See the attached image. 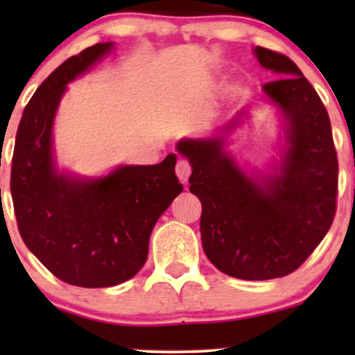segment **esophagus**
Masks as SVG:
<instances>
[{"mask_svg":"<svg viewBox=\"0 0 355 355\" xmlns=\"http://www.w3.org/2000/svg\"><path fill=\"white\" fill-rule=\"evenodd\" d=\"M175 171H177L178 180L184 182V184H185V182L189 180V177H191L192 168H191V164H189L187 159H178L177 166H175Z\"/></svg>","mask_w":355,"mask_h":355,"instance_id":"34e87169","label":"esophagus"}]
</instances>
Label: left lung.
<instances>
[{
  "instance_id": "left-lung-1",
  "label": "left lung",
  "mask_w": 355,
  "mask_h": 355,
  "mask_svg": "<svg viewBox=\"0 0 355 355\" xmlns=\"http://www.w3.org/2000/svg\"><path fill=\"white\" fill-rule=\"evenodd\" d=\"M257 62L278 80L263 92L282 113L284 146L271 173H247L227 151V135L182 139L191 192L202 204L200 239L207 259L241 280H271L295 271L330 230L336 207L338 159L328 111L299 67L280 53L254 48Z\"/></svg>"
}]
</instances>
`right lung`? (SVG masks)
I'll return each instance as SVG.
<instances>
[{"instance_id":"1","label":"right lung","mask_w":355,"mask_h":355,"mask_svg":"<svg viewBox=\"0 0 355 355\" xmlns=\"http://www.w3.org/2000/svg\"><path fill=\"white\" fill-rule=\"evenodd\" d=\"M113 49L99 42L68 58L25 106L12 161V199L25 245L62 282L113 287L139 273L156 221L184 187L177 156L121 164L103 177L60 171L53 125L67 85Z\"/></svg>"}]
</instances>
